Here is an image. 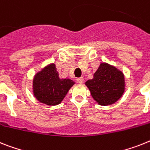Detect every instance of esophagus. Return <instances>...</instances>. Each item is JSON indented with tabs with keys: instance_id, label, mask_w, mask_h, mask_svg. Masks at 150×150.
Instances as JSON below:
<instances>
[{
	"instance_id": "34e87169",
	"label": "esophagus",
	"mask_w": 150,
	"mask_h": 150,
	"mask_svg": "<svg viewBox=\"0 0 150 150\" xmlns=\"http://www.w3.org/2000/svg\"><path fill=\"white\" fill-rule=\"evenodd\" d=\"M76 81H77L78 83H83V77H79V78H77V79H76Z\"/></svg>"
}]
</instances>
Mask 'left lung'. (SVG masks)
<instances>
[{
    "label": "left lung",
    "instance_id": "1",
    "mask_svg": "<svg viewBox=\"0 0 150 150\" xmlns=\"http://www.w3.org/2000/svg\"><path fill=\"white\" fill-rule=\"evenodd\" d=\"M85 84L93 98L101 106L113 104L125 90V78L122 71L106 63H101L93 78Z\"/></svg>",
    "mask_w": 150,
    "mask_h": 150
}]
</instances>
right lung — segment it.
Segmentation results:
<instances>
[{
  "mask_svg": "<svg viewBox=\"0 0 150 150\" xmlns=\"http://www.w3.org/2000/svg\"><path fill=\"white\" fill-rule=\"evenodd\" d=\"M70 79H60L55 64H50L35 74L33 92L39 102L48 106L60 104L73 85Z\"/></svg>",
  "mask_w": 150,
  "mask_h": 150,
  "instance_id": "obj_1",
  "label": "right lung"
}]
</instances>
